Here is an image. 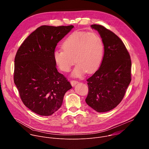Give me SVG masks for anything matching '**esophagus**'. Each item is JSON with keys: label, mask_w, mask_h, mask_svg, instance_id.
<instances>
[{"label": "esophagus", "mask_w": 149, "mask_h": 149, "mask_svg": "<svg viewBox=\"0 0 149 149\" xmlns=\"http://www.w3.org/2000/svg\"><path fill=\"white\" fill-rule=\"evenodd\" d=\"M78 81H75V80H73V81H71V84L72 85V86H75V85H76L77 84H78Z\"/></svg>", "instance_id": "esophagus-1"}]
</instances>
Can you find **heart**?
Returning a JSON list of instances; mask_svg holds the SVG:
<instances>
[{"label":"heart","mask_w":149,"mask_h":149,"mask_svg":"<svg viewBox=\"0 0 149 149\" xmlns=\"http://www.w3.org/2000/svg\"><path fill=\"white\" fill-rule=\"evenodd\" d=\"M62 50L54 52V59L62 71H70L77 63L72 72L74 77H81L85 72L91 73L100 67L104 54L101 37L94 32H74L63 42Z\"/></svg>","instance_id":"obj_1"}]
</instances>
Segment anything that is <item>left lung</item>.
Returning <instances> with one entry per match:
<instances>
[{
    "instance_id": "1",
    "label": "left lung",
    "mask_w": 149,
    "mask_h": 149,
    "mask_svg": "<svg viewBox=\"0 0 149 149\" xmlns=\"http://www.w3.org/2000/svg\"><path fill=\"white\" fill-rule=\"evenodd\" d=\"M104 45V54L99 69L88 79L86 103L98 113L107 112L120 104L131 78L132 61L122 40L100 25H92Z\"/></svg>"
}]
</instances>
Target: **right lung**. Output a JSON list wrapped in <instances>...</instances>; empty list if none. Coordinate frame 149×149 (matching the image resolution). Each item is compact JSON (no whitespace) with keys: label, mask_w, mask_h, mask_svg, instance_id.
Instances as JSON below:
<instances>
[{"label":"right lung","mask_w":149,"mask_h":149,"mask_svg":"<svg viewBox=\"0 0 149 149\" xmlns=\"http://www.w3.org/2000/svg\"><path fill=\"white\" fill-rule=\"evenodd\" d=\"M73 28L41 26L29 35L16 54L14 82L25 105L40 116L56 111L72 88L58 71L53 54L57 44Z\"/></svg>","instance_id":"add662e5"}]
</instances>
